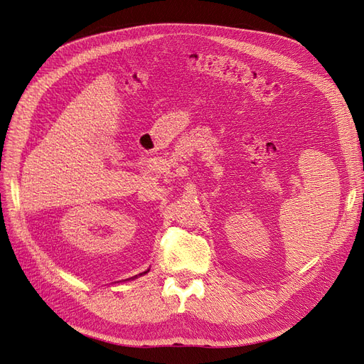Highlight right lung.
Wrapping results in <instances>:
<instances>
[{"label": "right lung", "instance_id": "1", "mask_svg": "<svg viewBox=\"0 0 364 364\" xmlns=\"http://www.w3.org/2000/svg\"><path fill=\"white\" fill-rule=\"evenodd\" d=\"M147 272H149V269H147V270H146V272H142V273H139V274H135V277H132V278H129V281H130V279H136V278H139V277H142V274H146V273H147ZM126 281H127V279H126Z\"/></svg>", "mask_w": 364, "mask_h": 364}]
</instances>
